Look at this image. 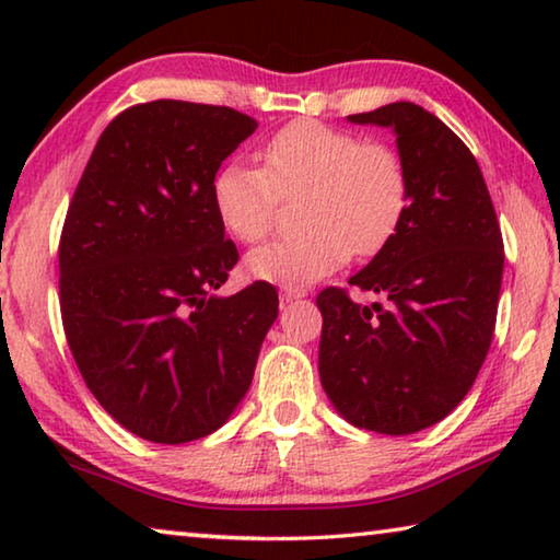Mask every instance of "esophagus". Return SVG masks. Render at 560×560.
<instances>
[{"label": "esophagus", "mask_w": 560, "mask_h": 560, "mask_svg": "<svg viewBox=\"0 0 560 560\" xmlns=\"http://www.w3.org/2000/svg\"><path fill=\"white\" fill-rule=\"evenodd\" d=\"M306 296V289H291V287H287V289H281V301H296V299H303Z\"/></svg>", "instance_id": "esophagus-1"}]
</instances>
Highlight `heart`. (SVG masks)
I'll return each mask as SVG.
<instances>
[{
  "label": "heart",
  "instance_id": "b5f03b06",
  "mask_svg": "<svg viewBox=\"0 0 560 560\" xmlns=\"http://www.w3.org/2000/svg\"><path fill=\"white\" fill-rule=\"evenodd\" d=\"M264 167L232 160L212 179V205L234 240L259 244L281 200H299L303 232L271 242L246 259L257 279L301 289L355 254L375 257L393 240L410 205L402 155L385 143L318 120H293L261 150Z\"/></svg>",
  "mask_w": 560,
  "mask_h": 560
}]
</instances>
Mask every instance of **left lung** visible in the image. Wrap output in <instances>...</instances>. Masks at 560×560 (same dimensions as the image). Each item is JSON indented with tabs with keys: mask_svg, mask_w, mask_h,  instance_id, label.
<instances>
[{
	"mask_svg": "<svg viewBox=\"0 0 560 560\" xmlns=\"http://www.w3.org/2000/svg\"><path fill=\"white\" fill-rule=\"evenodd\" d=\"M393 128L410 175V205L383 252L346 289L318 293L320 385L355 428L412 434L469 393L494 338L504 242L469 148L410 101L348 116Z\"/></svg>",
	"mask_w": 560,
	"mask_h": 560,
	"instance_id": "obj_1",
	"label": "left lung"
}]
</instances>
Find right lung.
<instances>
[{
	"label": "right lung",
	"mask_w": 560,
	"mask_h": 560,
	"mask_svg": "<svg viewBox=\"0 0 560 560\" xmlns=\"http://www.w3.org/2000/svg\"><path fill=\"white\" fill-rule=\"evenodd\" d=\"M257 126L226 106H130L101 132L66 212V340L103 410L148 442L222 428L279 316L267 281L214 296L240 252L224 240L212 179Z\"/></svg>",
	"instance_id": "obj_1"
}]
</instances>
